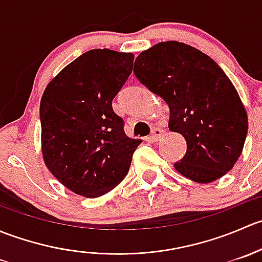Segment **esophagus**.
I'll return each instance as SVG.
<instances>
[{
    "instance_id": "obj_1",
    "label": "esophagus",
    "mask_w": 262,
    "mask_h": 262,
    "mask_svg": "<svg viewBox=\"0 0 262 262\" xmlns=\"http://www.w3.org/2000/svg\"><path fill=\"white\" fill-rule=\"evenodd\" d=\"M163 136V130L161 128H155L152 130V134H150V139H152V142H157L160 141L161 137Z\"/></svg>"
}]
</instances>
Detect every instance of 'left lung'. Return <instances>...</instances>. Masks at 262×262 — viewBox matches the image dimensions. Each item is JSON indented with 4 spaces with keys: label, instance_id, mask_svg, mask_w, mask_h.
<instances>
[{
    "label": "left lung",
    "instance_id": "left-lung-1",
    "mask_svg": "<svg viewBox=\"0 0 262 262\" xmlns=\"http://www.w3.org/2000/svg\"><path fill=\"white\" fill-rule=\"evenodd\" d=\"M134 73L165 100L168 128L186 141V153L173 165L179 173L209 184L233 168L247 136V112L209 55L180 41H161L137 57Z\"/></svg>",
    "mask_w": 262,
    "mask_h": 262
}]
</instances>
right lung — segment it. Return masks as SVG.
Wrapping results in <instances>:
<instances>
[{"instance_id": "right-lung-1", "label": "right lung", "mask_w": 262, "mask_h": 262, "mask_svg": "<svg viewBox=\"0 0 262 262\" xmlns=\"http://www.w3.org/2000/svg\"><path fill=\"white\" fill-rule=\"evenodd\" d=\"M133 60V53L89 50L66 66L41 96L44 163L60 184L84 198L118 186L142 143L126 136L112 106Z\"/></svg>"}]
</instances>
